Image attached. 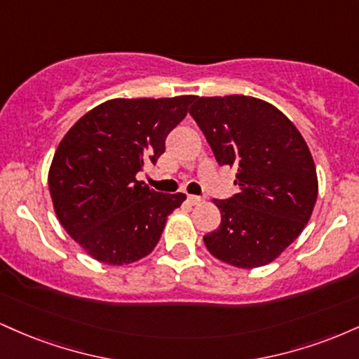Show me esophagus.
Masks as SVG:
<instances>
[{
	"label": "esophagus",
	"mask_w": 359,
	"mask_h": 359,
	"mask_svg": "<svg viewBox=\"0 0 359 359\" xmlns=\"http://www.w3.org/2000/svg\"><path fill=\"white\" fill-rule=\"evenodd\" d=\"M187 201H189V203H191L192 205H199V204L204 203L203 197H199V196H189Z\"/></svg>",
	"instance_id": "obj_1"
}]
</instances>
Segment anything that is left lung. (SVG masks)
I'll use <instances>...</instances> for the list:
<instances>
[{
  "instance_id": "1",
  "label": "left lung",
  "mask_w": 359,
  "mask_h": 359,
  "mask_svg": "<svg viewBox=\"0 0 359 359\" xmlns=\"http://www.w3.org/2000/svg\"><path fill=\"white\" fill-rule=\"evenodd\" d=\"M189 113L217 163L238 168L240 192L214 199L221 224L204 236L205 248L238 269L273 262L314 211L317 174L306 140L282 111L251 96L197 97Z\"/></svg>"
}]
</instances>
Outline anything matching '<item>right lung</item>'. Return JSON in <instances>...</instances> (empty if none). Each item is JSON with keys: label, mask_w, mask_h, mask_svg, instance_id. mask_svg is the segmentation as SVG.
<instances>
[{"label": "right lung", "mask_w": 359, "mask_h": 359, "mask_svg": "<svg viewBox=\"0 0 359 359\" xmlns=\"http://www.w3.org/2000/svg\"><path fill=\"white\" fill-rule=\"evenodd\" d=\"M196 96L111 100L65 133L48 170L57 217L94 259L128 265L151 253L185 194L151 191L137 174L156 163Z\"/></svg>", "instance_id": "add662e5"}]
</instances>
